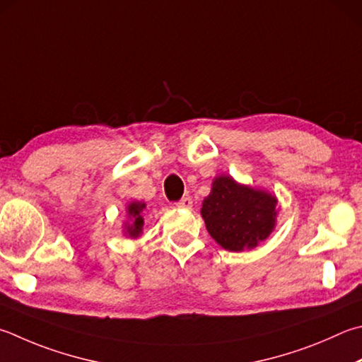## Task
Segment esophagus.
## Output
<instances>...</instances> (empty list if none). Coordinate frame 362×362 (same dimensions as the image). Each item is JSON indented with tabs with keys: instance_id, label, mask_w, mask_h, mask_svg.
<instances>
[{
	"instance_id": "34e87169",
	"label": "esophagus",
	"mask_w": 362,
	"mask_h": 362,
	"mask_svg": "<svg viewBox=\"0 0 362 362\" xmlns=\"http://www.w3.org/2000/svg\"><path fill=\"white\" fill-rule=\"evenodd\" d=\"M177 207H182V209H192L193 207V199L187 196V198H182L179 202H177Z\"/></svg>"
}]
</instances>
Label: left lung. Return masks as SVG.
<instances>
[{
    "label": "left lung",
    "mask_w": 362,
    "mask_h": 362,
    "mask_svg": "<svg viewBox=\"0 0 362 362\" xmlns=\"http://www.w3.org/2000/svg\"><path fill=\"white\" fill-rule=\"evenodd\" d=\"M277 196L267 189L235 182L231 175H216L204 198L201 215L212 239L228 252L258 247L277 225Z\"/></svg>",
    "instance_id": "obj_1"
}]
</instances>
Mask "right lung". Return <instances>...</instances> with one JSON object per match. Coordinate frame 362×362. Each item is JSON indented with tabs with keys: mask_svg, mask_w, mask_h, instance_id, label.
I'll return each mask as SVG.
<instances>
[{
	"mask_svg": "<svg viewBox=\"0 0 362 362\" xmlns=\"http://www.w3.org/2000/svg\"><path fill=\"white\" fill-rule=\"evenodd\" d=\"M146 209V202L131 201L127 206V220L123 221V235L129 239H137L144 231V216L142 210Z\"/></svg>",
	"mask_w": 362,
	"mask_h": 362,
	"instance_id": "1",
	"label": "right lung"
}]
</instances>
